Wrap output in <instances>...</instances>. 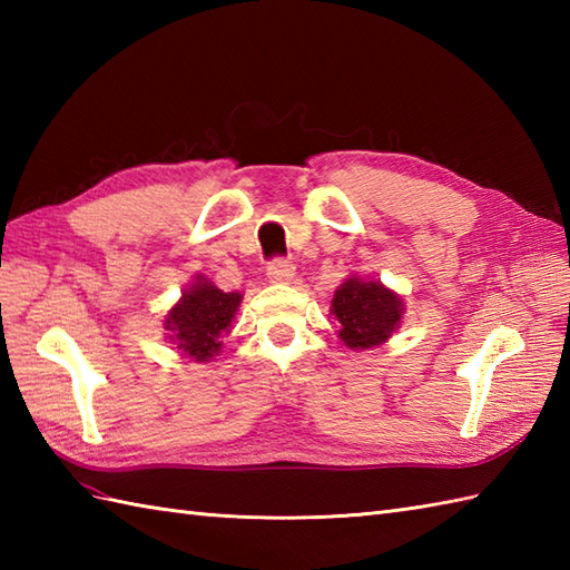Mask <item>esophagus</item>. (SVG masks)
<instances>
[{"label": "esophagus", "instance_id": "34e87169", "mask_svg": "<svg viewBox=\"0 0 570 570\" xmlns=\"http://www.w3.org/2000/svg\"><path fill=\"white\" fill-rule=\"evenodd\" d=\"M266 276L274 284H292L296 276V266L288 259H274L269 266H266Z\"/></svg>", "mask_w": 570, "mask_h": 570}]
</instances>
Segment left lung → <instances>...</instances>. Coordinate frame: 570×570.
I'll return each mask as SVG.
<instances>
[{
  "mask_svg": "<svg viewBox=\"0 0 570 570\" xmlns=\"http://www.w3.org/2000/svg\"><path fill=\"white\" fill-rule=\"evenodd\" d=\"M331 313L341 323L337 337L343 345L350 350H370L384 345L402 328L406 306L404 298L382 282L350 274L335 288Z\"/></svg>",
  "mask_w": 570,
  "mask_h": 570,
  "instance_id": "8db88e82",
  "label": "left lung"
}]
</instances>
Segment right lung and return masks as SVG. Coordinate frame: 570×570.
Wrapping results in <instances>:
<instances>
[{
  "instance_id": "right-lung-1",
  "label": "right lung",
  "mask_w": 570,
  "mask_h": 570,
  "mask_svg": "<svg viewBox=\"0 0 570 570\" xmlns=\"http://www.w3.org/2000/svg\"><path fill=\"white\" fill-rule=\"evenodd\" d=\"M239 304V292H223L210 278L198 274L166 313L164 331L168 343L193 362H210L220 353L223 337L233 331Z\"/></svg>"
}]
</instances>
